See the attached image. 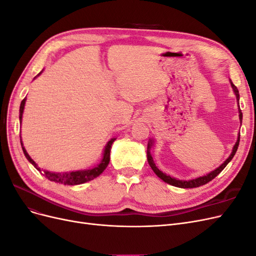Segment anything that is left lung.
Returning <instances> with one entry per match:
<instances>
[{
    "label": "left lung",
    "instance_id": "obj_1",
    "mask_svg": "<svg viewBox=\"0 0 256 256\" xmlns=\"http://www.w3.org/2000/svg\"><path fill=\"white\" fill-rule=\"evenodd\" d=\"M230 84H232V88H233V90H234V92H235V95H236V97H237V100L239 102V92H238V88L233 84V82H230ZM239 118H240V122H242V110H240V108H239ZM239 141H240V134L238 136V140H237V142H236V144H235V146H234L233 152H232L230 156L226 161H224V164H222L218 168H216L214 171L210 172V173L205 175V176L198 177V178H196V180H188V182H187V180H176V178H173V177H171L170 175H166L164 173H162V172L160 171V170L156 166V164H154V160H152V157L150 152V145L152 144V140H150V142L148 143V145H147V161H148V164H150V168H152V171H154V173H156V175H157L158 177H160L161 180H164V182H166V184L175 186V187H178V188H196V187H200V186L206 184L207 182L212 180L216 176H218V175L223 171V168L228 166V162H230L232 159H233V157L235 156V154H236L237 148H238V145H239Z\"/></svg>",
    "mask_w": 256,
    "mask_h": 256
}]
</instances>
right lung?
<instances>
[{
  "label": "right lung",
  "mask_w": 256,
  "mask_h": 256,
  "mask_svg": "<svg viewBox=\"0 0 256 256\" xmlns=\"http://www.w3.org/2000/svg\"><path fill=\"white\" fill-rule=\"evenodd\" d=\"M26 97L22 100L21 104H20V116L19 118L20 120H22V113H23V109H24V104H26ZM115 141V138H112L111 141L108 142L106 148H104V159L102 161L100 162V164L95 166L94 168H90V170H85V171H76V172H69V173H51V172H44V176L48 178L49 180L51 182H56L58 184H80L83 182H86L90 180H92L94 178L98 177L100 174H102L106 168L108 166L110 162V152H111V146L112 143ZM21 146H22V150L23 152H24L26 159L32 164L38 171H40V168H37V164L34 162V160H32L28 156V154L26 152V150H24V147L22 145V141H21Z\"/></svg>",
  "instance_id": "add662e5"
}]
</instances>
